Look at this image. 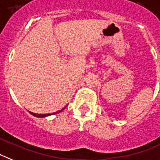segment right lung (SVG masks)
Segmentation results:
<instances>
[{
  "label": "right lung",
  "instance_id": "1",
  "mask_svg": "<svg viewBox=\"0 0 160 160\" xmlns=\"http://www.w3.org/2000/svg\"><path fill=\"white\" fill-rule=\"evenodd\" d=\"M67 107V106H65V107H64V108H62L61 110H58V111L54 112V113H53V114H35V113H33V112H31V111H29V113L31 114H32L33 116H35V117H36V118H46V117H48V116L53 115V114H58V113L62 112L63 110H65V107Z\"/></svg>",
  "mask_w": 160,
  "mask_h": 160
}]
</instances>
